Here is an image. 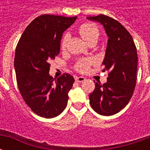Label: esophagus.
<instances>
[{
  "mask_svg": "<svg viewBox=\"0 0 150 150\" xmlns=\"http://www.w3.org/2000/svg\"><path fill=\"white\" fill-rule=\"evenodd\" d=\"M86 80V78L83 76H76L75 77V81L79 82V83H82Z\"/></svg>",
  "mask_w": 150,
  "mask_h": 150,
  "instance_id": "obj_1",
  "label": "esophagus"
}]
</instances>
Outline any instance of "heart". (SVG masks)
<instances>
[{"label":"heart","instance_id":"1","mask_svg":"<svg viewBox=\"0 0 150 150\" xmlns=\"http://www.w3.org/2000/svg\"><path fill=\"white\" fill-rule=\"evenodd\" d=\"M78 31L80 36L83 38V39L84 40L85 42H87L88 44L92 42H96V41L100 37L99 28L97 27L96 25L91 23V22H86V23L82 24L79 27ZM69 38H70V35L68 33H66L62 36V40H61V49H66ZM93 62H94L93 60L91 59H80L75 63V68L77 71L85 73L89 70L90 67L93 64Z\"/></svg>","mask_w":150,"mask_h":150}]
</instances>
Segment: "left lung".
Segmentation results:
<instances>
[{"label":"left lung","mask_w":150,"mask_h":150,"mask_svg":"<svg viewBox=\"0 0 150 150\" xmlns=\"http://www.w3.org/2000/svg\"><path fill=\"white\" fill-rule=\"evenodd\" d=\"M100 22L108 36L103 64L108 71L107 82H96L94 91L89 95L91 108L103 116L119 112L132 98L137 82V53L131 34L122 25L104 14L88 17Z\"/></svg>","instance_id":"left-lung-1"}]
</instances>
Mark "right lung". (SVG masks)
Wrapping results in <instances>:
<instances>
[{
    "instance_id": "right-lung-1",
    "label": "right lung",
    "mask_w": 150,
    "mask_h": 150,
    "mask_svg": "<svg viewBox=\"0 0 150 150\" xmlns=\"http://www.w3.org/2000/svg\"><path fill=\"white\" fill-rule=\"evenodd\" d=\"M76 18L41 15L26 27L16 47L18 89L25 104L42 117H55L67 107L75 79L70 74L53 78L50 62L59 55L62 33Z\"/></svg>"
}]
</instances>
